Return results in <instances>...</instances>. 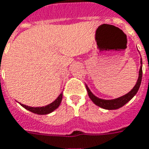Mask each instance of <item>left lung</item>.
<instances>
[{
  "instance_id": "obj_1",
  "label": "left lung",
  "mask_w": 149,
  "mask_h": 149,
  "mask_svg": "<svg viewBox=\"0 0 149 149\" xmlns=\"http://www.w3.org/2000/svg\"><path fill=\"white\" fill-rule=\"evenodd\" d=\"M140 64H141V66H140V70H139L138 80H137L135 86L131 90V91H129L128 93L124 95L123 96L114 99V100H102V99H100V98L95 96L90 91L89 87L86 86V91H87V93H88L90 99L92 100V102L95 105L102 107L103 109H107V110H116V109H118L121 107H123V105H125L128 101H130L136 95V94L137 93L138 90L140 88L141 80H142V59H140Z\"/></svg>"
}]
</instances>
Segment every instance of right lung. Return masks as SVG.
<instances>
[{"mask_svg": "<svg viewBox=\"0 0 149 149\" xmlns=\"http://www.w3.org/2000/svg\"><path fill=\"white\" fill-rule=\"evenodd\" d=\"M62 99H63V93H61L58 95V97L56 99L53 103H49L48 105L45 107H29L24 105L22 103H20L24 108H26L29 111H31L33 113L38 114V115H46V114L51 113L52 111L57 109L59 107L60 103L62 102Z\"/></svg>", "mask_w": 149, "mask_h": 149, "instance_id": "obj_1", "label": "right lung"}]
</instances>
